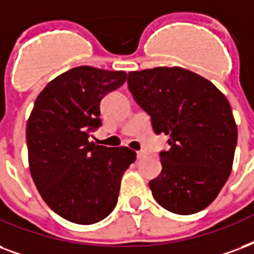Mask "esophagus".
<instances>
[{"mask_svg":"<svg viewBox=\"0 0 254 254\" xmlns=\"http://www.w3.org/2000/svg\"><path fill=\"white\" fill-rule=\"evenodd\" d=\"M145 156H146V153L145 152H137V158H138V160L142 157H145Z\"/></svg>","mask_w":254,"mask_h":254,"instance_id":"34e87169","label":"esophagus"}]
</instances>
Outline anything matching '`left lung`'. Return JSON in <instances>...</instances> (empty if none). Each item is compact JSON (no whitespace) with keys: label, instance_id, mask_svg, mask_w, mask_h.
Returning <instances> with one entry per match:
<instances>
[{"label":"left lung","instance_id":"1","mask_svg":"<svg viewBox=\"0 0 254 254\" xmlns=\"http://www.w3.org/2000/svg\"><path fill=\"white\" fill-rule=\"evenodd\" d=\"M127 85L154 133L169 135L161 173L149 183L154 200L176 214L200 212L233 165L237 125L229 101L210 81L179 66L130 71Z\"/></svg>","mask_w":254,"mask_h":254}]
</instances>
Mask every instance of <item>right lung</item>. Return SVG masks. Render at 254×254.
<instances>
[{"label": "right lung", "mask_w": 254, "mask_h": 254, "mask_svg": "<svg viewBox=\"0 0 254 254\" xmlns=\"http://www.w3.org/2000/svg\"><path fill=\"white\" fill-rule=\"evenodd\" d=\"M125 81L123 70L77 66L50 81L34 102L26 124L29 169L48 206L67 221L90 225L108 217L134 162L127 146L89 141L101 125V100Z\"/></svg>", "instance_id": "1"}]
</instances>
